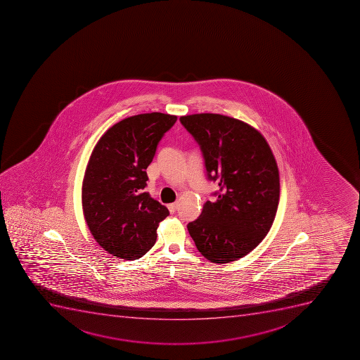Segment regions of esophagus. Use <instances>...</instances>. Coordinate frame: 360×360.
Here are the masks:
<instances>
[{"mask_svg": "<svg viewBox=\"0 0 360 360\" xmlns=\"http://www.w3.org/2000/svg\"><path fill=\"white\" fill-rule=\"evenodd\" d=\"M169 207V212L174 213L176 210H178V203H171L167 205Z\"/></svg>", "mask_w": 360, "mask_h": 360, "instance_id": "34e87169", "label": "esophagus"}]
</instances>
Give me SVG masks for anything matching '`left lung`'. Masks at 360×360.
<instances>
[{"label": "left lung", "mask_w": 360, "mask_h": 360, "mask_svg": "<svg viewBox=\"0 0 360 360\" xmlns=\"http://www.w3.org/2000/svg\"><path fill=\"white\" fill-rule=\"evenodd\" d=\"M180 122L200 146L207 179L219 186L217 200L205 202L188 231L210 262L231 263L252 251L272 227L280 198L276 158L263 135L238 119L197 113Z\"/></svg>", "instance_id": "obj_1"}]
</instances>
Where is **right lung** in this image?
<instances>
[{
	"label": "right lung",
	"mask_w": 360,
	"mask_h": 360,
	"mask_svg": "<svg viewBox=\"0 0 360 360\" xmlns=\"http://www.w3.org/2000/svg\"><path fill=\"white\" fill-rule=\"evenodd\" d=\"M176 122L142 113L110 127L91 153L82 182V209L97 243L112 256L138 259L156 242L167 207L143 189L157 146Z\"/></svg>",
	"instance_id": "right-lung-1"
}]
</instances>
